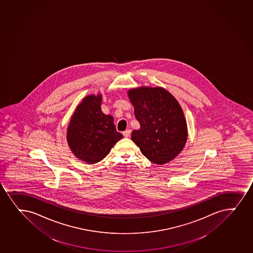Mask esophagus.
<instances>
[{"instance_id":"esophagus-1","label":"esophagus","mask_w":253,"mask_h":253,"mask_svg":"<svg viewBox=\"0 0 253 253\" xmlns=\"http://www.w3.org/2000/svg\"><path fill=\"white\" fill-rule=\"evenodd\" d=\"M131 131L129 129H127V130L124 131L123 132V134H124V136L125 137H128L130 135Z\"/></svg>"}]
</instances>
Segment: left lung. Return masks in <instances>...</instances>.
<instances>
[{
    "label": "left lung",
    "mask_w": 253,
    "mask_h": 253,
    "mask_svg": "<svg viewBox=\"0 0 253 253\" xmlns=\"http://www.w3.org/2000/svg\"><path fill=\"white\" fill-rule=\"evenodd\" d=\"M128 96L140 125L131 139L153 164L169 163L187 141V123L178 101L163 87L133 88Z\"/></svg>",
    "instance_id": "1"
}]
</instances>
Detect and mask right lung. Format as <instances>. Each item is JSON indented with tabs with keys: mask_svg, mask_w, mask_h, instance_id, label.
Listing matches in <instances>:
<instances>
[{
	"mask_svg": "<svg viewBox=\"0 0 253 253\" xmlns=\"http://www.w3.org/2000/svg\"><path fill=\"white\" fill-rule=\"evenodd\" d=\"M102 95H89L78 105L67 128V141L75 157L89 164L102 160L123 134L113 116L101 111Z\"/></svg>",
	"mask_w": 253,
	"mask_h": 253,
	"instance_id": "add662e5",
	"label": "right lung"
}]
</instances>
